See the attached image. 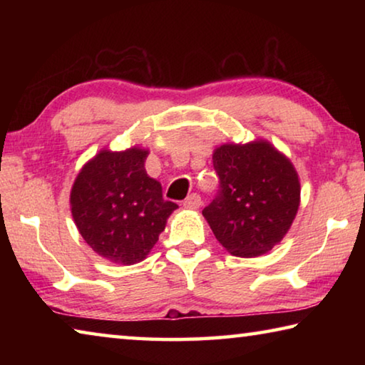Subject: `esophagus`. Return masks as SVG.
Instances as JSON below:
<instances>
[{
  "label": "esophagus",
  "instance_id": "1",
  "mask_svg": "<svg viewBox=\"0 0 365 365\" xmlns=\"http://www.w3.org/2000/svg\"><path fill=\"white\" fill-rule=\"evenodd\" d=\"M183 206L187 209H197L201 206V196L197 193H191L188 195L187 200L183 201Z\"/></svg>",
  "mask_w": 365,
  "mask_h": 365
}]
</instances>
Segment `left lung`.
<instances>
[{
	"mask_svg": "<svg viewBox=\"0 0 365 365\" xmlns=\"http://www.w3.org/2000/svg\"><path fill=\"white\" fill-rule=\"evenodd\" d=\"M219 191L202 215L224 248L238 257L279 245L299 207V178L269 141L222 145L212 154Z\"/></svg>",
	"mask_w": 365,
	"mask_h": 365,
	"instance_id": "1",
	"label": "left lung"
}]
</instances>
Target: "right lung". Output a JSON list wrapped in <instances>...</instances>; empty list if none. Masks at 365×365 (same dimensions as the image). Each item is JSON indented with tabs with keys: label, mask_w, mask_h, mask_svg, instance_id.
I'll return each mask as SVG.
<instances>
[{
	"label": "right lung",
	"mask_w": 365,
	"mask_h": 365,
	"mask_svg": "<svg viewBox=\"0 0 365 365\" xmlns=\"http://www.w3.org/2000/svg\"><path fill=\"white\" fill-rule=\"evenodd\" d=\"M148 151L103 150L73 182L71 211L86 245L96 255L132 265L150 255L178 207L163 197L160 183L146 174Z\"/></svg>",
	"instance_id": "1"
}]
</instances>
